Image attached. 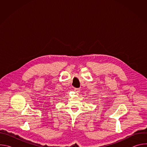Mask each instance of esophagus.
I'll list each match as a JSON object with an SVG mask.
<instances>
[{"label": "esophagus", "instance_id": "1", "mask_svg": "<svg viewBox=\"0 0 147 147\" xmlns=\"http://www.w3.org/2000/svg\"><path fill=\"white\" fill-rule=\"evenodd\" d=\"M74 91H75L76 92H80V88H74Z\"/></svg>", "mask_w": 147, "mask_h": 147}]
</instances>
